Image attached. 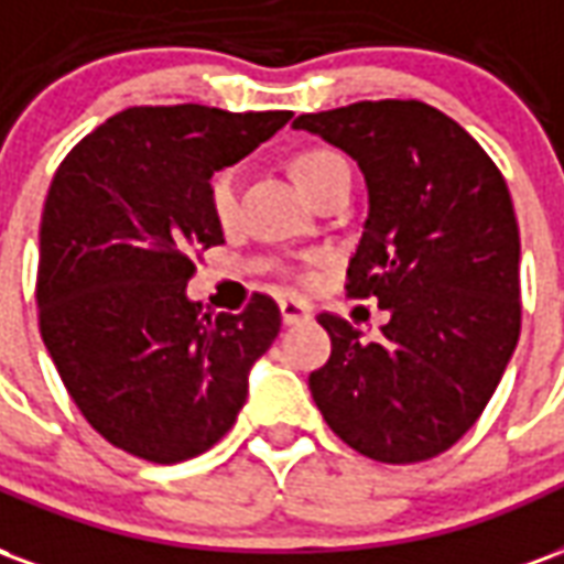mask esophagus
Returning <instances> with one entry per match:
<instances>
[{
  "label": "esophagus",
  "instance_id": "1",
  "mask_svg": "<svg viewBox=\"0 0 564 564\" xmlns=\"http://www.w3.org/2000/svg\"><path fill=\"white\" fill-rule=\"evenodd\" d=\"M281 317L286 326H295V323H302V319L311 317V311L307 305H302L299 299H283L281 302Z\"/></svg>",
  "mask_w": 564,
  "mask_h": 564
}]
</instances>
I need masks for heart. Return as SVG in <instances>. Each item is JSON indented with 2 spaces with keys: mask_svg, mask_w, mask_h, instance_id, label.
I'll list each match as a JSON object with an SVG mask.
<instances>
[{
  "mask_svg": "<svg viewBox=\"0 0 564 564\" xmlns=\"http://www.w3.org/2000/svg\"><path fill=\"white\" fill-rule=\"evenodd\" d=\"M341 172H350L347 160L329 148H307L295 153L293 160L295 181L307 196H314L319 186L329 184L332 177ZM208 205L214 220L220 223L223 229H232L238 223V208H241V169L226 165L220 172H214L208 184Z\"/></svg>",
  "mask_w": 564,
  "mask_h": 564,
  "instance_id": "heart-1",
  "label": "heart"
}]
</instances>
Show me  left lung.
<instances>
[{"label": "left lung", "mask_w": 564, "mask_h": 564, "mask_svg": "<svg viewBox=\"0 0 564 564\" xmlns=\"http://www.w3.org/2000/svg\"><path fill=\"white\" fill-rule=\"evenodd\" d=\"M366 174L368 220L347 293L390 311L380 341L319 314L329 362L311 371L319 414L375 462L432 459L484 414L520 338V229L498 165L416 99L302 115Z\"/></svg>", "instance_id": "obj_1"}]
</instances>
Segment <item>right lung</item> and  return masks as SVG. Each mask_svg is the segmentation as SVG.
<instances>
[{"mask_svg":"<svg viewBox=\"0 0 564 564\" xmlns=\"http://www.w3.org/2000/svg\"><path fill=\"white\" fill-rule=\"evenodd\" d=\"M290 117L141 105L93 129L56 169L39 232L42 341L84 420L139 459L174 465L214 447L281 332L269 295L210 317L186 299V281L193 253L223 245L214 172Z\"/></svg>","mask_w":564,"mask_h":564,"instance_id":"right-lung-1","label":"right lung"}]
</instances>
